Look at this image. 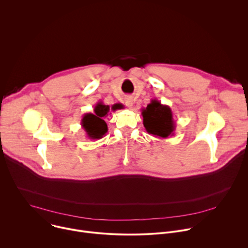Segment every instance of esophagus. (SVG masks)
<instances>
[{
  "label": "esophagus",
  "instance_id": "34e87169",
  "mask_svg": "<svg viewBox=\"0 0 248 248\" xmlns=\"http://www.w3.org/2000/svg\"><path fill=\"white\" fill-rule=\"evenodd\" d=\"M124 103H125V105L127 106L128 108H132V106H133V101H132V99H131V98H125Z\"/></svg>",
  "mask_w": 248,
  "mask_h": 248
}]
</instances>
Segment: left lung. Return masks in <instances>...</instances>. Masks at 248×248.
<instances>
[{
  "label": "left lung",
  "mask_w": 248,
  "mask_h": 248,
  "mask_svg": "<svg viewBox=\"0 0 248 248\" xmlns=\"http://www.w3.org/2000/svg\"><path fill=\"white\" fill-rule=\"evenodd\" d=\"M141 115L143 117V124L148 133L163 138L173 135L175 123L169 106L153 99L145 109L141 110Z\"/></svg>",
  "instance_id": "8db88e82"
}]
</instances>
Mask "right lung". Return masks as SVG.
<instances>
[{"label":"right lung","mask_w":248,"mask_h":248,"mask_svg":"<svg viewBox=\"0 0 248 248\" xmlns=\"http://www.w3.org/2000/svg\"><path fill=\"white\" fill-rule=\"evenodd\" d=\"M122 104H115L112 106V110L116 111L122 109ZM110 112V106L105 105L103 102H98L94 108V114L87 113L83 116L81 120V126L85 130L86 135L90 139H100L106 132L108 131V126L106 122L103 120L107 117Z\"/></svg>","instance_id":"right-lung-1"}]
</instances>
